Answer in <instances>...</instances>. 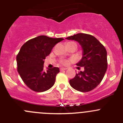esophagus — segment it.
I'll return each instance as SVG.
<instances>
[{
	"mask_svg": "<svg viewBox=\"0 0 123 123\" xmlns=\"http://www.w3.org/2000/svg\"><path fill=\"white\" fill-rule=\"evenodd\" d=\"M67 69V68H60V70H61V71L66 70Z\"/></svg>",
	"mask_w": 123,
	"mask_h": 123,
	"instance_id": "esophagus-1",
	"label": "esophagus"
}]
</instances>
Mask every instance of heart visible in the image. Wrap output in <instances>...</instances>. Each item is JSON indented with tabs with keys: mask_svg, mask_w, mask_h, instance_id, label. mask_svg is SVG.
I'll list each match as a JSON object with an SVG mask.
<instances>
[{
	"mask_svg": "<svg viewBox=\"0 0 123 123\" xmlns=\"http://www.w3.org/2000/svg\"><path fill=\"white\" fill-rule=\"evenodd\" d=\"M69 61L68 60H63L61 61V64H63V65H67V64H68Z\"/></svg>",
	"mask_w": 123,
	"mask_h": 123,
	"instance_id": "1",
	"label": "heart"
}]
</instances>
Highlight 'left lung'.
I'll return each instance as SVG.
<instances>
[{
	"label": "left lung",
	"instance_id": "left-lung-1",
	"mask_svg": "<svg viewBox=\"0 0 123 123\" xmlns=\"http://www.w3.org/2000/svg\"><path fill=\"white\" fill-rule=\"evenodd\" d=\"M67 40L77 42L82 48V58L77 63L83 67V71L76 74L69 80L73 88L81 92H87L95 89L101 82L107 69V52L105 47L93 36L78 33L68 37Z\"/></svg>",
	"mask_w": 123,
	"mask_h": 123
}]
</instances>
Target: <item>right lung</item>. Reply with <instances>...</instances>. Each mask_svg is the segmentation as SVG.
Returning a JSON list of instances; mask_svg holds the SVG:
<instances>
[{"instance_id": "1", "label": "right lung", "mask_w": 123, "mask_h": 123, "mask_svg": "<svg viewBox=\"0 0 123 123\" xmlns=\"http://www.w3.org/2000/svg\"><path fill=\"white\" fill-rule=\"evenodd\" d=\"M62 38L39 36L29 40L21 48L17 56V70L23 81L32 90L46 91L54 85L58 67L44 70V59Z\"/></svg>"}]
</instances>
